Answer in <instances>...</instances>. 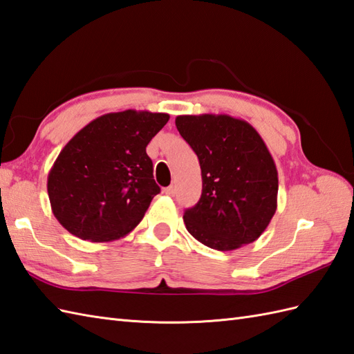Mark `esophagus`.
Here are the masks:
<instances>
[{
    "instance_id": "obj_1",
    "label": "esophagus",
    "mask_w": 354,
    "mask_h": 354,
    "mask_svg": "<svg viewBox=\"0 0 354 354\" xmlns=\"http://www.w3.org/2000/svg\"><path fill=\"white\" fill-rule=\"evenodd\" d=\"M164 192H166V194H169V196H175V193H176V185H169Z\"/></svg>"
}]
</instances>
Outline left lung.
<instances>
[{"label": "left lung", "mask_w": 354, "mask_h": 354, "mask_svg": "<svg viewBox=\"0 0 354 354\" xmlns=\"http://www.w3.org/2000/svg\"><path fill=\"white\" fill-rule=\"evenodd\" d=\"M202 170V194L184 212L187 231L216 250L258 240L277 208V170L250 123L227 114L175 119Z\"/></svg>", "instance_id": "left-lung-1"}]
</instances>
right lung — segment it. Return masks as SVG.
I'll use <instances>...</instances> for the list:
<instances>
[{
	"mask_svg": "<svg viewBox=\"0 0 354 354\" xmlns=\"http://www.w3.org/2000/svg\"><path fill=\"white\" fill-rule=\"evenodd\" d=\"M169 118L136 110L109 113L69 140L48 175L51 209L66 231L106 243L142 221L161 192L146 146Z\"/></svg>",
	"mask_w": 354,
	"mask_h": 354,
	"instance_id": "obj_1",
	"label": "right lung"
}]
</instances>
